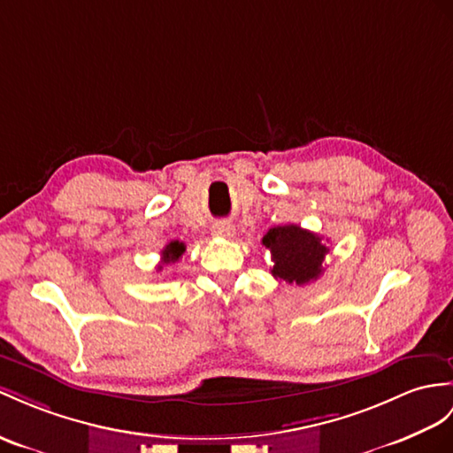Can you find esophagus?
Listing matches in <instances>:
<instances>
[{
	"label": "esophagus",
	"mask_w": 453,
	"mask_h": 453,
	"mask_svg": "<svg viewBox=\"0 0 453 453\" xmlns=\"http://www.w3.org/2000/svg\"><path fill=\"white\" fill-rule=\"evenodd\" d=\"M211 234L217 238H233L234 236V226L230 223H215L211 228Z\"/></svg>",
	"instance_id": "34e87169"
}]
</instances>
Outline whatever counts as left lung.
<instances>
[{
	"label": "left lung",
	"instance_id": "left-lung-1",
	"mask_svg": "<svg viewBox=\"0 0 453 453\" xmlns=\"http://www.w3.org/2000/svg\"><path fill=\"white\" fill-rule=\"evenodd\" d=\"M263 246L273 257L271 274L290 284L303 286L323 274V261L328 248L323 238L297 225L269 228L263 236Z\"/></svg>",
	"mask_w": 453,
	"mask_h": 453
}]
</instances>
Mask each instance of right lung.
<instances>
[{
  "label": "right lung",
  "mask_w": 453,
  "mask_h": 453,
  "mask_svg": "<svg viewBox=\"0 0 453 453\" xmlns=\"http://www.w3.org/2000/svg\"><path fill=\"white\" fill-rule=\"evenodd\" d=\"M184 250H186V246L182 244V242H179V240L169 242V244L165 246L163 251H161V265L157 267V271L163 269V265H171V263L179 261L182 257Z\"/></svg>",
  "instance_id": "obj_1"
}]
</instances>
